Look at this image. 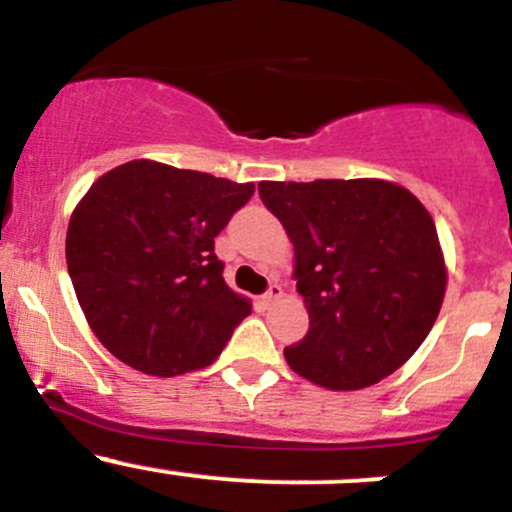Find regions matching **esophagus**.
Segmentation results:
<instances>
[{"label":"esophagus","instance_id":"34e87169","mask_svg":"<svg viewBox=\"0 0 512 512\" xmlns=\"http://www.w3.org/2000/svg\"><path fill=\"white\" fill-rule=\"evenodd\" d=\"M282 294H285V292H282V285H277V282H272V285L267 287V292L262 294L260 299H262V304H272V302H277V299H280Z\"/></svg>","mask_w":512,"mask_h":512}]
</instances>
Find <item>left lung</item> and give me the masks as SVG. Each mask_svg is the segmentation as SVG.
I'll return each instance as SVG.
<instances>
[{
  "mask_svg": "<svg viewBox=\"0 0 512 512\" xmlns=\"http://www.w3.org/2000/svg\"><path fill=\"white\" fill-rule=\"evenodd\" d=\"M294 245L309 332L285 349L304 379L354 391L394 374L431 332L446 265L416 195L374 178L257 185Z\"/></svg>",
  "mask_w": 512,
  "mask_h": 512,
  "instance_id": "1",
  "label": "left lung"
}]
</instances>
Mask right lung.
I'll return each mask as SVG.
<instances>
[{"mask_svg": "<svg viewBox=\"0 0 512 512\" xmlns=\"http://www.w3.org/2000/svg\"><path fill=\"white\" fill-rule=\"evenodd\" d=\"M255 193L200 170L131 160L81 198L66 265L98 342L151 376L218 359L250 302L223 280L215 237Z\"/></svg>", "mask_w": 512, "mask_h": 512, "instance_id": "right-lung-1", "label": "right lung"}]
</instances>
